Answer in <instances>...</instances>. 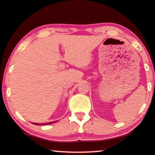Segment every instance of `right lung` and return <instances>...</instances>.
Returning a JSON list of instances; mask_svg holds the SVG:
<instances>
[{
	"label": "right lung",
	"instance_id": "obj_1",
	"mask_svg": "<svg viewBox=\"0 0 155 155\" xmlns=\"http://www.w3.org/2000/svg\"><path fill=\"white\" fill-rule=\"evenodd\" d=\"M56 122V121H54V122H50V123H33V124L34 125H48V124H51V123H55Z\"/></svg>",
	"mask_w": 155,
	"mask_h": 155
}]
</instances>
